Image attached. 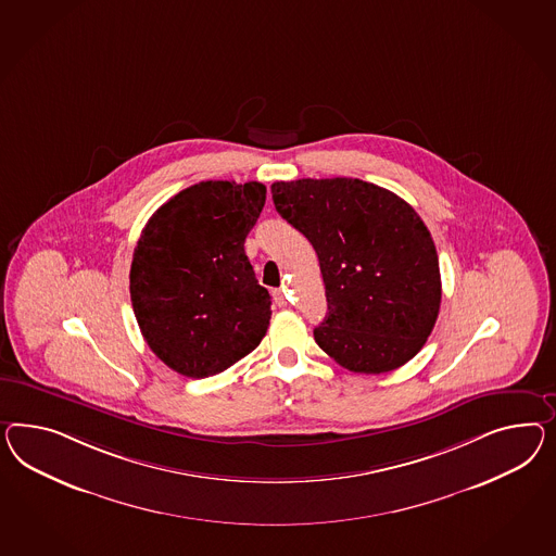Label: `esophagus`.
I'll return each mask as SVG.
<instances>
[{"mask_svg":"<svg viewBox=\"0 0 556 556\" xmlns=\"http://www.w3.org/2000/svg\"><path fill=\"white\" fill-rule=\"evenodd\" d=\"M273 300H275V303L279 305V307H286L287 305V298L286 293L281 291V289H277V291H273Z\"/></svg>","mask_w":556,"mask_h":556,"instance_id":"1","label":"esophagus"}]
</instances>
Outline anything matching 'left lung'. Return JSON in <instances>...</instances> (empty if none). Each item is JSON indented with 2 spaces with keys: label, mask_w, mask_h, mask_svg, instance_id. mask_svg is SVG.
<instances>
[{
  "label": "left lung",
  "mask_w": 556,
  "mask_h": 556,
  "mask_svg": "<svg viewBox=\"0 0 556 556\" xmlns=\"http://www.w3.org/2000/svg\"><path fill=\"white\" fill-rule=\"evenodd\" d=\"M277 212L312 242L328 316L317 345L361 375H382L417 356L441 305L435 242L403 198L370 181H275Z\"/></svg>",
  "instance_id": "8db88e82"
}]
</instances>
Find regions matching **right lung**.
I'll use <instances>...</instances> for the list:
<instances>
[{
	"mask_svg": "<svg viewBox=\"0 0 556 556\" xmlns=\"http://www.w3.org/2000/svg\"><path fill=\"white\" fill-rule=\"evenodd\" d=\"M265 198L258 181H200L169 198L141 230L131 303L151 352L172 370L218 375L267 333L269 291L244 255Z\"/></svg>",
	"mask_w": 556,
	"mask_h": 556,
	"instance_id": "add662e5",
	"label": "right lung"
}]
</instances>
